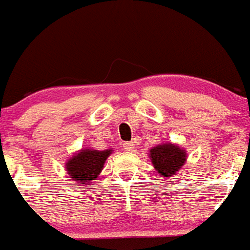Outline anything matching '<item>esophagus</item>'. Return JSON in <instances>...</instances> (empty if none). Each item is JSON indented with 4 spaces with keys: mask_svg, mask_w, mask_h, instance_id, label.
<instances>
[{
    "mask_svg": "<svg viewBox=\"0 0 250 250\" xmlns=\"http://www.w3.org/2000/svg\"><path fill=\"white\" fill-rule=\"evenodd\" d=\"M124 149L126 151H132L133 149H135V143H133V142L124 143Z\"/></svg>",
    "mask_w": 250,
    "mask_h": 250,
    "instance_id": "34e87169",
    "label": "esophagus"
}]
</instances>
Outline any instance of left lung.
<instances>
[{"label":"left lung","mask_w":250,"mask_h":250,"mask_svg":"<svg viewBox=\"0 0 250 250\" xmlns=\"http://www.w3.org/2000/svg\"><path fill=\"white\" fill-rule=\"evenodd\" d=\"M149 158L154 168L165 178H171L178 173L187 163L188 154L179 144L171 142L158 144L149 150Z\"/></svg>","instance_id":"obj_1"}]
</instances>
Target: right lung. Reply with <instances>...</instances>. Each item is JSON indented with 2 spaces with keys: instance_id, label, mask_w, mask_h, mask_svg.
Wrapping results in <instances>:
<instances>
[{
  "instance_id": "obj_1",
  "label": "right lung",
  "mask_w": 250,
  "mask_h": 250,
  "mask_svg": "<svg viewBox=\"0 0 250 250\" xmlns=\"http://www.w3.org/2000/svg\"><path fill=\"white\" fill-rule=\"evenodd\" d=\"M112 153L113 149L96 150L91 146L81 149L67 159L65 164L69 178L77 184H81V187H90L92 181L100 176L104 163Z\"/></svg>"
}]
</instances>
